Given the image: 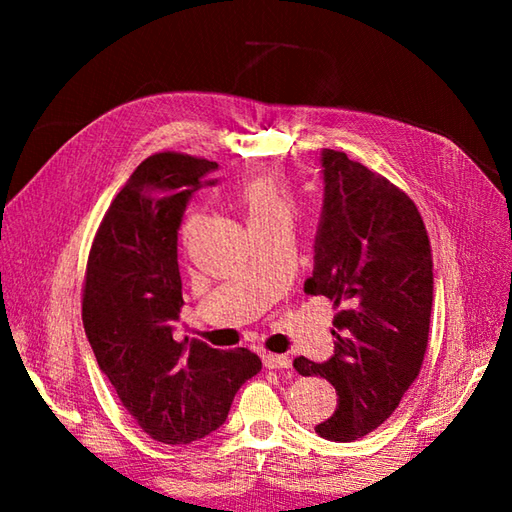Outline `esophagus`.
Returning a JSON list of instances; mask_svg holds the SVG:
<instances>
[{"mask_svg":"<svg viewBox=\"0 0 512 512\" xmlns=\"http://www.w3.org/2000/svg\"><path fill=\"white\" fill-rule=\"evenodd\" d=\"M262 361H264V367H268V369H290L292 367V361L284 354H264Z\"/></svg>","mask_w":512,"mask_h":512,"instance_id":"obj_1","label":"esophagus"}]
</instances>
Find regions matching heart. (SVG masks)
<instances>
[{"label": "heart", "mask_w": 512, "mask_h": 512, "mask_svg": "<svg viewBox=\"0 0 512 512\" xmlns=\"http://www.w3.org/2000/svg\"><path fill=\"white\" fill-rule=\"evenodd\" d=\"M239 204L244 206L248 226L264 224L270 220H288L292 213V191L284 178L279 176H257L248 180L239 191ZM193 222H187L182 235L189 237Z\"/></svg>", "instance_id": "b5f03b06"}]
</instances>
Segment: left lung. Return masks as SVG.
I'll return each instance as SVG.
<instances>
[{"label":"left lung","mask_w":512,"mask_h":512,"mask_svg":"<svg viewBox=\"0 0 512 512\" xmlns=\"http://www.w3.org/2000/svg\"><path fill=\"white\" fill-rule=\"evenodd\" d=\"M323 209L306 295L328 297L334 354L295 358L301 376L328 378L336 411L314 431L352 442L380 427L416 380L429 343L433 259L405 193L343 151H321Z\"/></svg>","instance_id":"1"}]
</instances>
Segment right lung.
I'll list each match as a JSON object with an SVG mask.
<instances>
[{"instance_id":"add662e5","label":"right lung","mask_w":512,"mask_h":512,"mask_svg":"<svg viewBox=\"0 0 512 512\" xmlns=\"http://www.w3.org/2000/svg\"><path fill=\"white\" fill-rule=\"evenodd\" d=\"M217 162L154 154L118 191L85 270L83 325L101 372L147 436L191 444L226 422L237 389L262 361L246 347L173 339L184 306L178 228Z\"/></svg>"}]
</instances>
